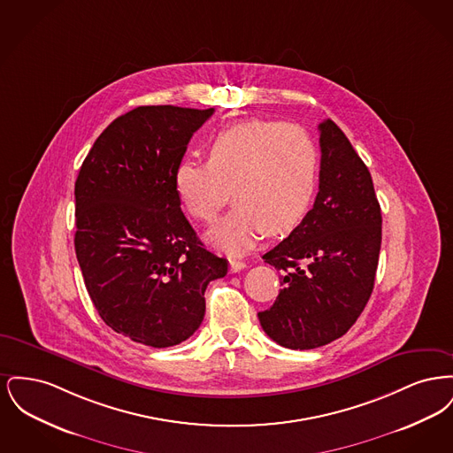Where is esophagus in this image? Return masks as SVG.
<instances>
[{
    "label": "esophagus",
    "instance_id": "obj_1",
    "mask_svg": "<svg viewBox=\"0 0 453 453\" xmlns=\"http://www.w3.org/2000/svg\"><path fill=\"white\" fill-rule=\"evenodd\" d=\"M244 268H246V263H244V261L231 259V263H229V272H231V273H237V272H241V270H244Z\"/></svg>",
    "mask_w": 453,
    "mask_h": 453
}]
</instances>
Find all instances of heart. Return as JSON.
<instances>
[{"label":"heart","mask_w":453,"mask_h":453,"mask_svg":"<svg viewBox=\"0 0 453 453\" xmlns=\"http://www.w3.org/2000/svg\"><path fill=\"white\" fill-rule=\"evenodd\" d=\"M318 181V151L294 124L250 119L217 130L207 163L183 159L174 190L195 220L211 224L231 196L234 207L209 239L233 255L253 248L265 233L292 231L305 216Z\"/></svg>","instance_id":"b5f03b06"}]
</instances>
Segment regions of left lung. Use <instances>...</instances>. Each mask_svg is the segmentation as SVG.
Instances as JSON below:
<instances>
[{"label":"left lung","instance_id":"obj_1","mask_svg":"<svg viewBox=\"0 0 453 453\" xmlns=\"http://www.w3.org/2000/svg\"><path fill=\"white\" fill-rule=\"evenodd\" d=\"M321 172L314 207L263 259L281 270L283 288L258 312L263 331L290 349L342 338L373 290L382 214L372 176L343 130L319 124Z\"/></svg>","mask_w":453,"mask_h":453}]
</instances>
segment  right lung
<instances>
[{
    "instance_id": "right-lung-1",
    "label": "right lung",
    "mask_w": 453,
    "mask_h": 453,
    "mask_svg": "<svg viewBox=\"0 0 453 453\" xmlns=\"http://www.w3.org/2000/svg\"><path fill=\"white\" fill-rule=\"evenodd\" d=\"M214 108L151 105L115 119L74 183V250L100 318L135 343L188 340L205 288L227 273L181 212L174 172Z\"/></svg>"
}]
</instances>
